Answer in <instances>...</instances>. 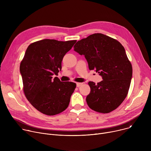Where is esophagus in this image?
Masks as SVG:
<instances>
[{"label": "esophagus", "mask_w": 151, "mask_h": 151, "mask_svg": "<svg viewBox=\"0 0 151 151\" xmlns=\"http://www.w3.org/2000/svg\"><path fill=\"white\" fill-rule=\"evenodd\" d=\"M82 85V83H79V82H77L76 83V86H77V87H81V86Z\"/></svg>", "instance_id": "34e87169"}]
</instances>
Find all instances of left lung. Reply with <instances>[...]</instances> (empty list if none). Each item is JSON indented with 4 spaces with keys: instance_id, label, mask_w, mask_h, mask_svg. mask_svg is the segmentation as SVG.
Here are the masks:
<instances>
[{
    "instance_id": "1",
    "label": "left lung",
    "mask_w": 151,
    "mask_h": 151,
    "mask_svg": "<svg viewBox=\"0 0 151 151\" xmlns=\"http://www.w3.org/2000/svg\"><path fill=\"white\" fill-rule=\"evenodd\" d=\"M73 48L85 56L89 69L95 70L103 78L96 85L88 82L91 91L86 98L88 106L103 114L116 109L127 96L133 73L124 47L114 38L94 33L78 41Z\"/></svg>"
}]
</instances>
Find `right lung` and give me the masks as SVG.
Returning a JSON list of instances; mask_svg holds the SVG:
<instances>
[{
	"label": "right lung",
	"mask_w": 151,
	"mask_h": 151,
	"mask_svg": "<svg viewBox=\"0 0 151 151\" xmlns=\"http://www.w3.org/2000/svg\"><path fill=\"white\" fill-rule=\"evenodd\" d=\"M76 42L43 39L26 50L19 66L23 91L31 104L42 114H58L69 104L76 83L61 82L57 77L53 79L52 75H58L63 57Z\"/></svg>",
	"instance_id": "obj_1"
}]
</instances>
